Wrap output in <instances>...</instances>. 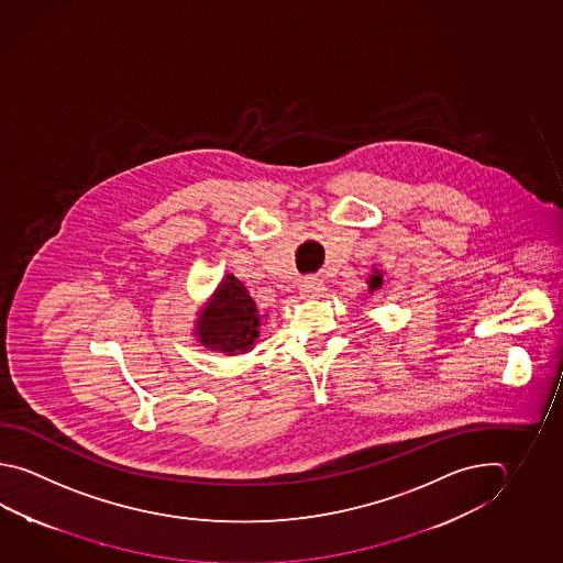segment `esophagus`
<instances>
[{"mask_svg":"<svg viewBox=\"0 0 563 563\" xmlns=\"http://www.w3.org/2000/svg\"><path fill=\"white\" fill-rule=\"evenodd\" d=\"M324 292V283L320 278H307L300 285V295L305 298H319Z\"/></svg>","mask_w":563,"mask_h":563,"instance_id":"1","label":"esophagus"}]
</instances>
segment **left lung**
Wrapping results in <instances>:
<instances>
[{"label":"left lung","instance_id":"8db88e82","mask_svg":"<svg viewBox=\"0 0 563 563\" xmlns=\"http://www.w3.org/2000/svg\"><path fill=\"white\" fill-rule=\"evenodd\" d=\"M366 283H368V292H371V295L374 290H378V288L383 287L384 283L383 271L374 268V271H372L371 278H368Z\"/></svg>","mask_w":563,"mask_h":563}]
</instances>
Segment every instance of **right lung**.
<instances>
[{"instance_id":"obj_1","label":"right lung","mask_w":563,"mask_h":563,"mask_svg":"<svg viewBox=\"0 0 563 563\" xmlns=\"http://www.w3.org/2000/svg\"><path fill=\"white\" fill-rule=\"evenodd\" d=\"M255 300L234 275L224 276L195 320V336L209 351L229 356L253 351L261 320Z\"/></svg>"}]
</instances>
